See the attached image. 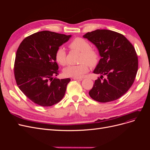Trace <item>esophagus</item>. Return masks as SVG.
I'll use <instances>...</instances> for the list:
<instances>
[{
  "mask_svg": "<svg viewBox=\"0 0 150 150\" xmlns=\"http://www.w3.org/2000/svg\"><path fill=\"white\" fill-rule=\"evenodd\" d=\"M74 80L76 81H81L83 80V78H73Z\"/></svg>",
  "mask_w": 150,
  "mask_h": 150,
  "instance_id": "obj_1",
  "label": "esophagus"
}]
</instances>
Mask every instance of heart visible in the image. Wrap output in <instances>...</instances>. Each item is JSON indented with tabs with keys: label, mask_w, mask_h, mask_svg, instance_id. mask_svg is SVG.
<instances>
[{
	"label": "heart",
	"mask_w": 150,
	"mask_h": 150,
	"mask_svg": "<svg viewBox=\"0 0 150 150\" xmlns=\"http://www.w3.org/2000/svg\"><path fill=\"white\" fill-rule=\"evenodd\" d=\"M71 50L81 52L78 65L69 66L64 70V74L67 77L81 78L89 71V66H96L99 62V54L96 50L91 47L87 40L82 38L74 39L69 44ZM56 62L64 66L67 64V55L64 48L59 47L55 53Z\"/></svg>",
	"instance_id": "obj_1"
}]
</instances>
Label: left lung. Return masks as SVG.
Segmentation results:
<instances>
[{
    "mask_svg": "<svg viewBox=\"0 0 150 150\" xmlns=\"http://www.w3.org/2000/svg\"><path fill=\"white\" fill-rule=\"evenodd\" d=\"M98 48L101 58L93 72L101 74L89 91L94 100H116L133 85L138 69L137 52L125 36L107 29H97L83 35ZM105 76V78H103Z\"/></svg>",
    "mask_w": 150,
    "mask_h": 150,
    "instance_id": "obj_1",
    "label": "left lung"
}]
</instances>
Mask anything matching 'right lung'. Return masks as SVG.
<instances>
[{
    "label": "right lung",
    "instance_id": "1",
    "mask_svg": "<svg viewBox=\"0 0 150 150\" xmlns=\"http://www.w3.org/2000/svg\"><path fill=\"white\" fill-rule=\"evenodd\" d=\"M71 35L44 30L25 38L16 55L14 76L18 87L30 101L41 106H51L64 97L69 78L56 79L59 67L56 50Z\"/></svg>",
    "mask_w": 150,
    "mask_h": 150
}]
</instances>
